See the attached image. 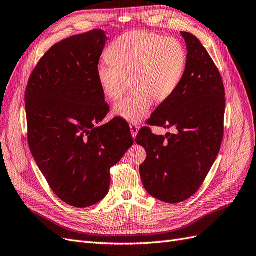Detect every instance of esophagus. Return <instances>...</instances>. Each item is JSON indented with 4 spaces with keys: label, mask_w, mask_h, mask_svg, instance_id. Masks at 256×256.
Returning a JSON list of instances; mask_svg holds the SVG:
<instances>
[{
    "label": "esophagus",
    "mask_w": 256,
    "mask_h": 256,
    "mask_svg": "<svg viewBox=\"0 0 256 256\" xmlns=\"http://www.w3.org/2000/svg\"><path fill=\"white\" fill-rule=\"evenodd\" d=\"M129 126H130V132H132V138H136V136L138 134V132H139V126L136 124H130Z\"/></svg>",
    "instance_id": "1"
}]
</instances>
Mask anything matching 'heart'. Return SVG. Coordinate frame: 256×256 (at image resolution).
<instances>
[{
  "label": "heart",
  "mask_w": 256,
  "mask_h": 256,
  "mask_svg": "<svg viewBox=\"0 0 256 256\" xmlns=\"http://www.w3.org/2000/svg\"><path fill=\"white\" fill-rule=\"evenodd\" d=\"M105 56L110 64H100L96 79L104 96L117 101L114 115L136 122L151 108L152 102L167 101L177 90L186 70V53L175 38L130 31L118 36L108 46ZM130 84H128V81Z\"/></svg>",
  "instance_id": "heart-1"
}]
</instances>
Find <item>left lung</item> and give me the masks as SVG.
<instances>
[{
  "label": "left lung",
  "instance_id": "8db88e82",
  "mask_svg": "<svg viewBox=\"0 0 256 256\" xmlns=\"http://www.w3.org/2000/svg\"><path fill=\"white\" fill-rule=\"evenodd\" d=\"M188 55L175 93L162 102L148 124L175 128L156 136L140 129L136 142L146 151L140 166L146 190L166 203H179L200 189L220 150L225 116V88L215 63L196 36L182 32Z\"/></svg>",
  "mask_w": 256,
  "mask_h": 256
}]
</instances>
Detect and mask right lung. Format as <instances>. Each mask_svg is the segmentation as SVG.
<instances>
[{"mask_svg": "<svg viewBox=\"0 0 256 256\" xmlns=\"http://www.w3.org/2000/svg\"><path fill=\"white\" fill-rule=\"evenodd\" d=\"M108 36L101 29L70 36L42 56L24 101L28 144L62 201L88 208L108 194L110 170L134 144L130 128L113 118L96 79Z\"/></svg>", "mask_w": 256, "mask_h": 256, "instance_id": "right-lung-1", "label": "right lung"}]
</instances>
